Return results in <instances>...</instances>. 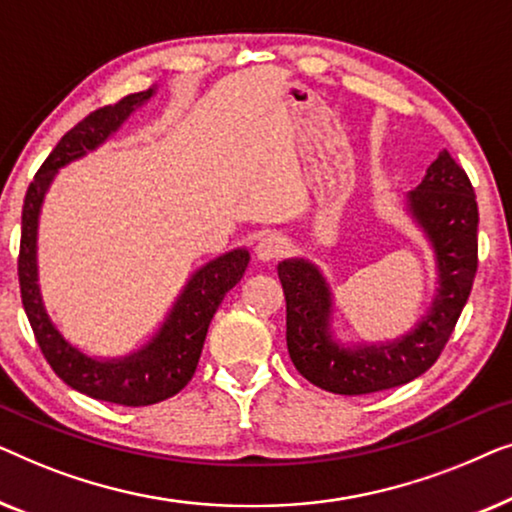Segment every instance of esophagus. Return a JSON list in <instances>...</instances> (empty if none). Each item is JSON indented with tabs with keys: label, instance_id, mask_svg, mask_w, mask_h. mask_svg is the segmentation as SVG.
I'll use <instances>...</instances> for the list:
<instances>
[{
	"label": "esophagus",
	"instance_id": "34e87169",
	"mask_svg": "<svg viewBox=\"0 0 512 512\" xmlns=\"http://www.w3.org/2000/svg\"><path fill=\"white\" fill-rule=\"evenodd\" d=\"M286 254H289V240L279 233H265L256 244V256L265 263L279 261Z\"/></svg>",
	"mask_w": 512,
	"mask_h": 512
}]
</instances>
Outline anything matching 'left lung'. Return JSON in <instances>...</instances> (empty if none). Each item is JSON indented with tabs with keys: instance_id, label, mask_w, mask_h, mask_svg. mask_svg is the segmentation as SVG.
<instances>
[{
	"instance_id": "1",
	"label": "left lung",
	"mask_w": 512,
	"mask_h": 512,
	"mask_svg": "<svg viewBox=\"0 0 512 512\" xmlns=\"http://www.w3.org/2000/svg\"><path fill=\"white\" fill-rule=\"evenodd\" d=\"M410 209L436 249L440 289L419 328L396 345L356 352L335 345L328 335L331 296L324 277L305 261L279 263L289 356L317 387L345 396L398 387L426 373L450 340L478 272V202L471 179L450 151H440L410 193Z\"/></svg>"
}]
</instances>
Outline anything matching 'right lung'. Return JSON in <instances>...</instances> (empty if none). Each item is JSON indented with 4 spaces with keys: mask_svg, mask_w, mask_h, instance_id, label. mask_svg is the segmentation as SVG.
<instances>
[{
    "mask_svg": "<svg viewBox=\"0 0 512 512\" xmlns=\"http://www.w3.org/2000/svg\"><path fill=\"white\" fill-rule=\"evenodd\" d=\"M151 95L153 90L149 88L142 93L125 95L116 104L90 111L48 153L44 165L34 174L32 184L27 186L18 254L20 298H23L25 314L48 366L55 370L62 382L81 394L97 398V401L130 405V408L165 401L191 382L195 368H198L202 345H205L209 321L219 310L223 296L240 282L249 265V254L244 249L230 251V254L207 263L188 282L156 340L149 342L142 352L121 361L88 359L86 354L65 342L58 328L48 319L44 305H41L37 258H34L39 207L46 188L58 167L81 158L83 153L102 144L130 116V111L149 100Z\"/></svg>",
    "mask_w": 512,
    "mask_h": 512,
    "instance_id": "1",
    "label": "right lung"
}]
</instances>
